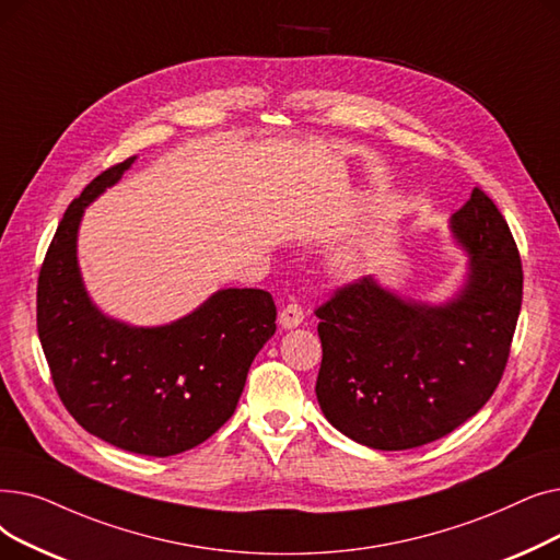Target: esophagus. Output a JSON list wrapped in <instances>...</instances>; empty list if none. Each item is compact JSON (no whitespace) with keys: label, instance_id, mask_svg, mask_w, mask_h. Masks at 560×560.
Segmentation results:
<instances>
[{"label":"esophagus","instance_id":"esophagus-1","mask_svg":"<svg viewBox=\"0 0 560 560\" xmlns=\"http://www.w3.org/2000/svg\"><path fill=\"white\" fill-rule=\"evenodd\" d=\"M303 316H305V312H303V307L299 303H287L280 310L278 322H280L282 328H296V326L303 324Z\"/></svg>","mask_w":560,"mask_h":560}]
</instances>
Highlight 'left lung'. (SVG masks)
Segmentation results:
<instances>
[{
    "mask_svg": "<svg viewBox=\"0 0 560 560\" xmlns=\"http://www.w3.org/2000/svg\"><path fill=\"white\" fill-rule=\"evenodd\" d=\"M451 230L471 255L458 299L415 305L358 278L314 310L318 406L364 446L404 451L448 435L488 404L509 364L524 282L513 232L478 186Z\"/></svg>",
    "mask_w": 560,
    "mask_h": 560,
    "instance_id": "1",
    "label": "left lung"
}]
</instances>
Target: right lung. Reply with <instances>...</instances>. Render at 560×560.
Returning a JSON list of instances; mask_svg holds the SVG:
<instances>
[{"label":"right lung","instance_id":"1","mask_svg":"<svg viewBox=\"0 0 560 560\" xmlns=\"http://www.w3.org/2000/svg\"><path fill=\"white\" fill-rule=\"evenodd\" d=\"M131 162L102 171L66 209L40 266L36 322L51 383L74 421L131 454L164 458L232 417L278 312L261 289H223L162 328H129L91 305L77 269L79 219Z\"/></svg>","mask_w":560,"mask_h":560}]
</instances>
